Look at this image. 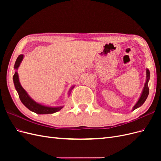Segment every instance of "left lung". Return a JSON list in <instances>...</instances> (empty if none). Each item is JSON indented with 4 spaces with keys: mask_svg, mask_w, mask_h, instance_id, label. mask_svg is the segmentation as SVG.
Instances as JSON below:
<instances>
[{
    "mask_svg": "<svg viewBox=\"0 0 161 161\" xmlns=\"http://www.w3.org/2000/svg\"><path fill=\"white\" fill-rule=\"evenodd\" d=\"M147 81H146V83L144 85V89H143V91H142V95H141V97L139 99L138 101L137 102V103H136L134 108H133V110H135L136 109H137L138 108H139V107H140L142 105H143V103L145 102L146 99H147L148 97V95L149 94V88H148V80L150 79V71L148 69L147 70Z\"/></svg>",
    "mask_w": 161,
    "mask_h": 161,
    "instance_id": "left-lung-1",
    "label": "left lung"
}]
</instances>
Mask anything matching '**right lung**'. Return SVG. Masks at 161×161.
Wrapping results in <instances>:
<instances>
[{"instance_id": "right-lung-1", "label": "right lung", "mask_w": 161, "mask_h": 161, "mask_svg": "<svg viewBox=\"0 0 161 161\" xmlns=\"http://www.w3.org/2000/svg\"><path fill=\"white\" fill-rule=\"evenodd\" d=\"M23 55L22 54L18 56L15 62V64H14V69H18L19 64H20V63L23 60ZM13 82L14 86H15V89L19 94V99H20L23 104L30 111L35 112V113L37 114H49L55 113V112L60 111L62 108V107H59V108L46 107L36 103V102L34 101L32 99H31V97L28 95L26 91L23 89V88L20 85V82H19V76L17 72H14V75H13Z\"/></svg>"}]
</instances>
